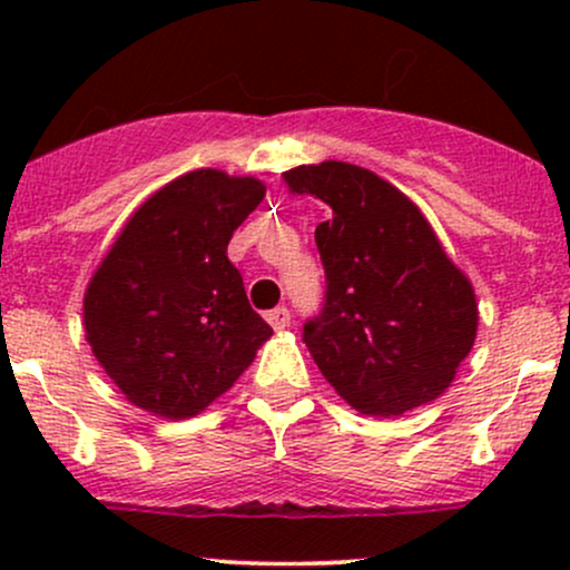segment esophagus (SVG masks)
I'll return each instance as SVG.
<instances>
[{
  "label": "esophagus",
  "instance_id": "1",
  "mask_svg": "<svg viewBox=\"0 0 570 570\" xmlns=\"http://www.w3.org/2000/svg\"><path fill=\"white\" fill-rule=\"evenodd\" d=\"M265 318H267V324L273 326V330H286V326L292 324V316H289V311H286L284 305L276 307V311H271V313H267Z\"/></svg>",
  "mask_w": 570,
  "mask_h": 570
}]
</instances>
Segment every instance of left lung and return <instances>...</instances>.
<instances>
[{"mask_svg":"<svg viewBox=\"0 0 570 570\" xmlns=\"http://www.w3.org/2000/svg\"><path fill=\"white\" fill-rule=\"evenodd\" d=\"M284 181L332 208L316 227L326 303L303 330L322 375L362 415L394 417L440 399L472 351L480 311L421 208L340 160L289 168Z\"/></svg>","mask_w":570,"mask_h":570,"instance_id":"8db88e82","label":"left lung"}]
</instances>
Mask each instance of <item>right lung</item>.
Wrapping results in <instances>:
<instances>
[{
	"instance_id": "add662e5",
	"label": "right lung",
	"mask_w": 570,
	"mask_h": 570,
	"mask_svg": "<svg viewBox=\"0 0 570 570\" xmlns=\"http://www.w3.org/2000/svg\"><path fill=\"white\" fill-rule=\"evenodd\" d=\"M263 198L254 176L198 168L149 195L104 254L82 299L85 340L139 410L198 415L271 340L227 259Z\"/></svg>"
}]
</instances>
